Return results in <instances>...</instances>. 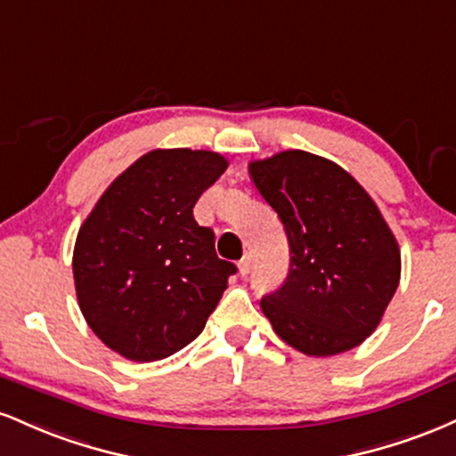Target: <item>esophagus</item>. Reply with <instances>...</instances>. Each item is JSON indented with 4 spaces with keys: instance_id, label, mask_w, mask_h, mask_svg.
Wrapping results in <instances>:
<instances>
[{
    "instance_id": "34e87169",
    "label": "esophagus",
    "mask_w": 456,
    "mask_h": 456,
    "mask_svg": "<svg viewBox=\"0 0 456 456\" xmlns=\"http://www.w3.org/2000/svg\"><path fill=\"white\" fill-rule=\"evenodd\" d=\"M249 269H251V258H249V256H245V258L239 262V273L245 277L249 273Z\"/></svg>"
}]
</instances>
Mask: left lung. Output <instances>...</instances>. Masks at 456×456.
I'll use <instances>...</instances> for the list:
<instances>
[{
    "label": "left lung",
    "instance_id": "left-lung-1",
    "mask_svg": "<svg viewBox=\"0 0 456 456\" xmlns=\"http://www.w3.org/2000/svg\"><path fill=\"white\" fill-rule=\"evenodd\" d=\"M290 245V273L260 301L277 335L307 356L361 346L401 280V251L373 198L347 170L301 149L249 162Z\"/></svg>",
    "mask_w": 456,
    "mask_h": 456
}]
</instances>
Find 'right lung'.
<instances>
[{
    "instance_id": "right-lung-1",
    "label": "right lung",
    "mask_w": 456,
    "mask_h": 456,
    "mask_svg": "<svg viewBox=\"0 0 456 456\" xmlns=\"http://www.w3.org/2000/svg\"><path fill=\"white\" fill-rule=\"evenodd\" d=\"M228 159L205 149H153L127 166L80 224L72 271L85 322L134 362L196 339L237 271L219 260L194 205Z\"/></svg>"
}]
</instances>
